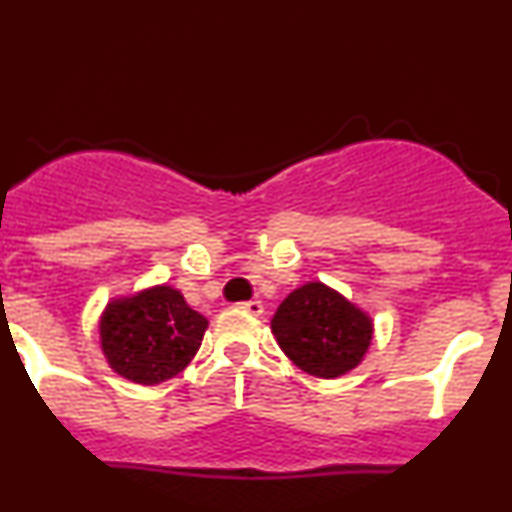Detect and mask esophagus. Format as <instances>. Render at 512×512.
I'll list each match as a JSON object with an SVG mask.
<instances>
[{"label":"esophagus","mask_w":512,"mask_h":512,"mask_svg":"<svg viewBox=\"0 0 512 512\" xmlns=\"http://www.w3.org/2000/svg\"><path fill=\"white\" fill-rule=\"evenodd\" d=\"M242 309L247 311V314L252 316H262V311H265V304H262L260 299H250V301H242Z\"/></svg>","instance_id":"obj_1"}]
</instances>
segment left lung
Listing matches in <instances>:
<instances>
[{
	"mask_svg": "<svg viewBox=\"0 0 512 512\" xmlns=\"http://www.w3.org/2000/svg\"><path fill=\"white\" fill-rule=\"evenodd\" d=\"M272 333L279 348L304 373L338 378L368 353L373 321L331 287L309 282L279 304Z\"/></svg>",
	"mask_w": 512,
	"mask_h": 512,
	"instance_id": "1",
	"label": "left lung"
}]
</instances>
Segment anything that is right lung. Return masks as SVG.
I'll use <instances>...</instances> for the list:
<instances>
[{
  "mask_svg": "<svg viewBox=\"0 0 512 512\" xmlns=\"http://www.w3.org/2000/svg\"><path fill=\"white\" fill-rule=\"evenodd\" d=\"M206 328V316L193 311L184 294L161 284L110 301L100 319V343L117 375L159 385L191 363Z\"/></svg>",
  "mask_w": 512,
  "mask_h": 512,
  "instance_id": "1",
  "label": "right lung"
}]
</instances>
